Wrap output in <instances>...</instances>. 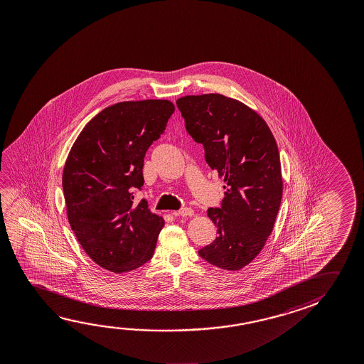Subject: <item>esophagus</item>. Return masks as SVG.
Returning a JSON list of instances; mask_svg holds the SVG:
<instances>
[{
    "label": "esophagus",
    "mask_w": 364,
    "mask_h": 364,
    "mask_svg": "<svg viewBox=\"0 0 364 364\" xmlns=\"http://www.w3.org/2000/svg\"><path fill=\"white\" fill-rule=\"evenodd\" d=\"M173 215H180V217H191L194 215V210L191 208H181L178 212H175Z\"/></svg>",
    "instance_id": "34e87169"
}]
</instances>
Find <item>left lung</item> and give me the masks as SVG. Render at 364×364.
Listing matches in <instances>:
<instances>
[{"instance_id":"1","label":"left lung","mask_w":364,"mask_h":364,"mask_svg":"<svg viewBox=\"0 0 364 364\" xmlns=\"http://www.w3.org/2000/svg\"><path fill=\"white\" fill-rule=\"evenodd\" d=\"M176 105L226 191L220 208L208 209L218 236L199 255L217 268L240 270L259 255L279 210L283 180L274 136L257 112L220 94L183 96Z\"/></svg>"}]
</instances>
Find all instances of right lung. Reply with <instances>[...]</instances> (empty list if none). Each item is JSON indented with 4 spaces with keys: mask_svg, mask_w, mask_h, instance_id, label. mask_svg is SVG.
Listing matches in <instances>:
<instances>
[{
    "mask_svg": "<svg viewBox=\"0 0 364 364\" xmlns=\"http://www.w3.org/2000/svg\"><path fill=\"white\" fill-rule=\"evenodd\" d=\"M175 112L168 100L122 102L85 125L67 157L62 186L67 217L85 252L102 268L124 273L154 255L165 225L134 191L144 159Z\"/></svg>",
    "mask_w": 364,
    "mask_h": 364,
    "instance_id": "right-lung-1",
    "label": "right lung"
}]
</instances>
